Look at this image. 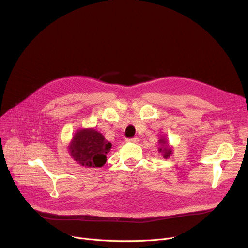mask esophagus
I'll use <instances>...</instances> for the list:
<instances>
[{
	"label": "esophagus",
	"instance_id": "34e87169",
	"mask_svg": "<svg viewBox=\"0 0 248 248\" xmlns=\"http://www.w3.org/2000/svg\"><path fill=\"white\" fill-rule=\"evenodd\" d=\"M125 141L126 142H134V144H139V141H140V140H139V138H132V139H125Z\"/></svg>",
	"mask_w": 248,
	"mask_h": 248
}]
</instances>
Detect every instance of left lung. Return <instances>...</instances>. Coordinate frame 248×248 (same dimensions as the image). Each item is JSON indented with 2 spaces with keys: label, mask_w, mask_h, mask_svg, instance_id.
Returning a JSON list of instances; mask_svg holds the SVG:
<instances>
[{
  "label": "left lung",
  "mask_w": 248,
  "mask_h": 248,
  "mask_svg": "<svg viewBox=\"0 0 248 248\" xmlns=\"http://www.w3.org/2000/svg\"><path fill=\"white\" fill-rule=\"evenodd\" d=\"M159 144L161 145V147L159 149V152L163 153V157L164 158L170 157V155H172V149H171L170 146L167 144V140L164 139V138H161L159 140Z\"/></svg>",
  "instance_id": "8db88e82"
}]
</instances>
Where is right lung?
<instances>
[{"label": "right lung", "instance_id": "right-lung-1", "mask_svg": "<svg viewBox=\"0 0 248 248\" xmlns=\"http://www.w3.org/2000/svg\"><path fill=\"white\" fill-rule=\"evenodd\" d=\"M70 155L78 164L87 167H102L111 144L93 128L77 131L68 147Z\"/></svg>", "mask_w": 248, "mask_h": 248}]
</instances>
